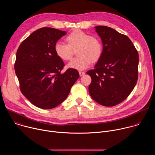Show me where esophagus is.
<instances>
[{
  "label": "esophagus",
  "mask_w": 155,
  "mask_h": 155,
  "mask_svg": "<svg viewBox=\"0 0 155 155\" xmlns=\"http://www.w3.org/2000/svg\"><path fill=\"white\" fill-rule=\"evenodd\" d=\"M79 74H80V77H83V76L84 75V72L80 71V72H79Z\"/></svg>",
  "instance_id": "obj_1"
}]
</instances>
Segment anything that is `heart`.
Listing matches in <instances>:
<instances>
[{
    "instance_id": "heart-1",
    "label": "heart",
    "mask_w": 155,
    "mask_h": 155,
    "mask_svg": "<svg viewBox=\"0 0 155 155\" xmlns=\"http://www.w3.org/2000/svg\"><path fill=\"white\" fill-rule=\"evenodd\" d=\"M65 41L68 44L56 42L54 51L61 59L69 61L76 50L77 57L68 63V68L78 71L86 69L89 67L91 61H97L102 55V42L95 35H89L82 31L75 30L66 37Z\"/></svg>"
}]
</instances>
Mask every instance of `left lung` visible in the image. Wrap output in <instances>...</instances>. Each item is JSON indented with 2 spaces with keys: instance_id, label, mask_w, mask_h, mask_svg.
Returning <instances> with one entry per match:
<instances>
[{
  "instance_id": "left-lung-1",
  "label": "left lung",
  "mask_w": 155,
  "mask_h": 155,
  "mask_svg": "<svg viewBox=\"0 0 155 155\" xmlns=\"http://www.w3.org/2000/svg\"><path fill=\"white\" fill-rule=\"evenodd\" d=\"M94 29L103 48L94 69L86 72L91 77L89 93L98 104L112 107L126 99L134 88L138 78L139 54L126 35L107 26Z\"/></svg>"
}]
</instances>
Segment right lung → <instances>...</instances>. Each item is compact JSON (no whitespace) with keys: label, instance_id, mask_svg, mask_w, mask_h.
Masks as SVG:
<instances>
[{"label":"right lung","instance_id":"obj_1","mask_svg":"<svg viewBox=\"0 0 155 155\" xmlns=\"http://www.w3.org/2000/svg\"><path fill=\"white\" fill-rule=\"evenodd\" d=\"M66 33L52 28H40L17 50L15 70L21 91L38 108L50 109L61 104L80 77L74 69L61 73L64 64L56 55L54 45Z\"/></svg>","mask_w":155,"mask_h":155}]
</instances>
